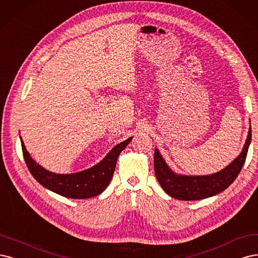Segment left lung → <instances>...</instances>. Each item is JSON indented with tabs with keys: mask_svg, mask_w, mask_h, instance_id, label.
Returning <instances> with one entry per match:
<instances>
[{
	"mask_svg": "<svg viewBox=\"0 0 258 258\" xmlns=\"http://www.w3.org/2000/svg\"><path fill=\"white\" fill-rule=\"evenodd\" d=\"M251 139L252 131L250 127L242 152L237 159L221 171L208 176H183L174 173L165 163L159 150L155 149L154 171L156 179L166 193L179 201H199L217 195L226 189L238 177L244 165Z\"/></svg>",
	"mask_w": 258,
	"mask_h": 258,
	"instance_id": "obj_1",
	"label": "left lung"
}]
</instances>
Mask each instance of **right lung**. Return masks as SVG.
<instances>
[{
    "mask_svg": "<svg viewBox=\"0 0 258 258\" xmlns=\"http://www.w3.org/2000/svg\"><path fill=\"white\" fill-rule=\"evenodd\" d=\"M132 138H127L113 147L105 159L93 167L76 173L60 174L46 170L33 160L20 137L24 161L32 176L46 188L61 196L74 199L94 197L104 192L112 179L119 154L126 148Z\"/></svg>",
    "mask_w": 258,
    "mask_h": 258,
    "instance_id": "obj_1",
    "label": "right lung"
}]
</instances>
